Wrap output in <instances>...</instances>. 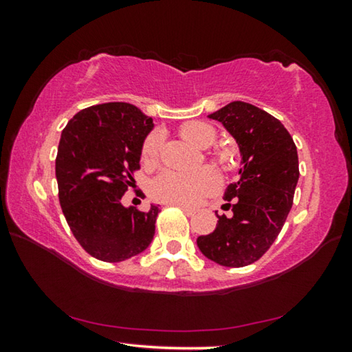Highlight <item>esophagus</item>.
Here are the masks:
<instances>
[{
	"label": "esophagus",
	"instance_id": "34e87169",
	"mask_svg": "<svg viewBox=\"0 0 352 352\" xmlns=\"http://www.w3.org/2000/svg\"><path fill=\"white\" fill-rule=\"evenodd\" d=\"M172 206L180 208V210L186 212L188 216H192V214H195V210H194V208H189V206H186V205H172Z\"/></svg>",
	"mask_w": 352,
	"mask_h": 352
}]
</instances>
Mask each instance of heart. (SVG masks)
I'll return each instance as SVG.
<instances>
[{
  "instance_id": "b5f03b06",
  "label": "heart",
  "mask_w": 352,
  "mask_h": 352,
  "mask_svg": "<svg viewBox=\"0 0 352 352\" xmlns=\"http://www.w3.org/2000/svg\"><path fill=\"white\" fill-rule=\"evenodd\" d=\"M180 136L189 144L208 148L216 144L219 135L216 127H212L211 124L195 121L182 126ZM160 153H162V140L157 133L148 135L141 147L142 163L147 166L157 164ZM211 160L220 166L228 164V158L223 153H212ZM217 186L219 177L211 168H201L195 172L164 170L151 183V195L163 204L194 205Z\"/></svg>"
}]
</instances>
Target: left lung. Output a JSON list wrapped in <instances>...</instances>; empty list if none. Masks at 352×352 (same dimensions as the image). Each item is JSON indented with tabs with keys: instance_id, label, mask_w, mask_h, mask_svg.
<instances>
[{
	"instance_id": "left-lung-1",
	"label": "left lung",
	"mask_w": 352,
	"mask_h": 352,
	"mask_svg": "<svg viewBox=\"0 0 352 352\" xmlns=\"http://www.w3.org/2000/svg\"><path fill=\"white\" fill-rule=\"evenodd\" d=\"M210 118L234 136L242 168L239 180L223 194L233 216L216 212V230L199 236L197 245L220 265L245 267L272 247L294 205L300 177L296 146L281 121L242 100L230 102Z\"/></svg>"
}]
</instances>
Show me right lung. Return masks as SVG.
Here are the masks:
<instances>
[{
	"instance_id": "obj_1",
	"label": "right lung",
	"mask_w": 352,
	"mask_h": 352,
	"mask_svg": "<svg viewBox=\"0 0 352 352\" xmlns=\"http://www.w3.org/2000/svg\"><path fill=\"white\" fill-rule=\"evenodd\" d=\"M152 118L127 102L80 110L63 129L56 158L58 201L80 247L104 262H121L148 247L158 206H122L135 186Z\"/></svg>"
}]
</instances>
